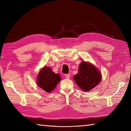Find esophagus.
<instances>
[{
    "label": "esophagus",
    "instance_id": "1",
    "mask_svg": "<svg viewBox=\"0 0 131 131\" xmlns=\"http://www.w3.org/2000/svg\"><path fill=\"white\" fill-rule=\"evenodd\" d=\"M70 74H65V77L66 78H68V79H69L70 78Z\"/></svg>",
    "mask_w": 131,
    "mask_h": 131
}]
</instances>
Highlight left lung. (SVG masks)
Listing matches in <instances>:
<instances>
[{
    "mask_svg": "<svg viewBox=\"0 0 131 131\" xmlns=\"http://www.w3.org/2000/svg\"><path fill=\"white\" fill-rule=\"evenodd\" d=\"M102 75L99 69L93 64L82 61L78 68V73L73 77L77 85L84 92H88L101 82Z\"/></svg>",
    "mask_w": 131,
    "mask_h": 131,
    "instance_id": "obj_1",
    "label": "left lung"
}]
</instances>
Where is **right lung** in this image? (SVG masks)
<instances>
[{
    "label": "right lung",
    "mask_w": 131,
    "mask_h": 131,
    "mask_svg": "<svg viewBox=\"0 0 131 131\" xmlns=\"http://www.w3.org/2000/svg\"><path fill=\"white\" fill-rule=\"evenodd\" d=\"M60 80V74L54 73L51 68L44 66L38 74L36 82L40 88L49 93L56 87Z\"/></svg>",
    "instance_id": "1"
}]
</instances>
